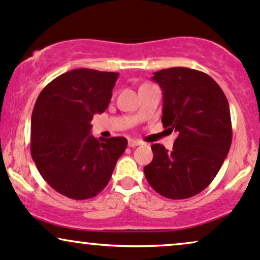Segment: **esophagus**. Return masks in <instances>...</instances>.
<instances>
[{
    "mask_svg": "<svg viewBox=\"0 0 260 260\" xmlns=\"http://www.w3.org/2000/svg\"><path fill=\"white\" fill-rule=\"evenodd\" d=\"M127 145H129V147H135V146L141 145V141H139V140L130 139V140H129V142H127Z\"/></svg>",
    "mask_w": 260,
    "mask_h": 260,
    "instance_id": "esophagus-1",
    "label": "esophagus"
}]
</instances>
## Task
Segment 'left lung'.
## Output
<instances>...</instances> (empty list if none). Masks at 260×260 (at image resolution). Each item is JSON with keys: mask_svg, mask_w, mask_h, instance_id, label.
<instances>
[{"mask_svg": "<svg viewBox=\"0 0 260 260\" xmlns=\"http://www.w3.org/2000/svg\"><path fill=\"white\" fill-rule=\"evenodd\" d=\"M163 91L162 124L178 134L173 150L151 146L144 168L154 190L168 199H188L214 180L229 153L232 124L229 102L209 75L188 67L154 72Z\"/></svg>", "mask_w": 260, "mask_h": 260, "instance_id": "left-lung-1", "label": "left lung"}]
</instances>
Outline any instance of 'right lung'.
<instances>
[{"label":"right lung","instance_id":"add662e5","mask_svg":"<svg viewBox=\"0 0 260 260\" xmlns=\"http://www.w3.org/2000/svg\"><path fill=\"white\" fill-rule=\"evenodd\" d=\"M118 72L77 69L40 92L31 114L30 152L46 183L70 199L84 200L106 188L125 138L95 139L91 120L109 106Z\"/></svg>","mask_w":260,"mask_h":260}]
</instances>
